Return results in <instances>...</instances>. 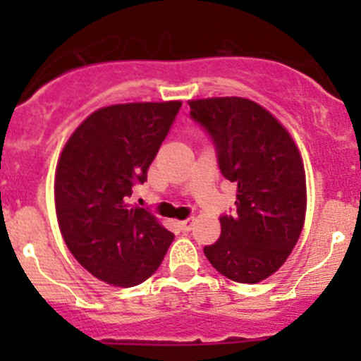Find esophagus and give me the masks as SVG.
Masks as SVG:
<instances>
[{"label":"esophagus","mask_w":361,"mask_h":361,"mask_svg":"<svg viewBox=\"0 0 361 361\" xmlns=\"http://www.w3.org/2000/svg\"><path fill=\"white\" fill-rule=\"evenodd\" d=\"M178 225H180L181 231L188 232L192 227H194V218H188V220H183V221H178Z\"/></svg>","instance_id":"1"}]
</instances>
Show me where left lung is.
Segmentation results:
<instances>
[{
    "label": "left lung",
    "instance_id": "left-lung-1",
    "mask_svg": "<svg viewBox=\"0 0 361 361\" xmlns=\"http://www.w3.org/2000/svg\"><path fill=\"white\" fill-rule=\"evenodd\" d=\"M190 115L213 137L220 171L238 185V213L204 255L225 278L260 283L286 262L307 207L302 155L286 127L246 97L192 99Z\"/></svg>",
    "mask_w": 361,
    "mask_h": 361
}]
</instances>
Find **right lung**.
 Listing matches in <instances>:
<instances>
[{"label":"right lung","mask_w":361,"mask_h":361,"mask_svg":"<svg viewBox=\"0 0 361 361\" xmlns=\"http://www.w3.org/2000/svg\"><path fill=\"white\" fill-rule=\"evenodd\" d=\"M181 101L111 104L90 113L69 136L54 180L61 234L94 278L136 286L150 278L173 243V232L143 207L133 187L169 133Z\"/></svg>","instance_id":"obj_1"}]
</instances>
